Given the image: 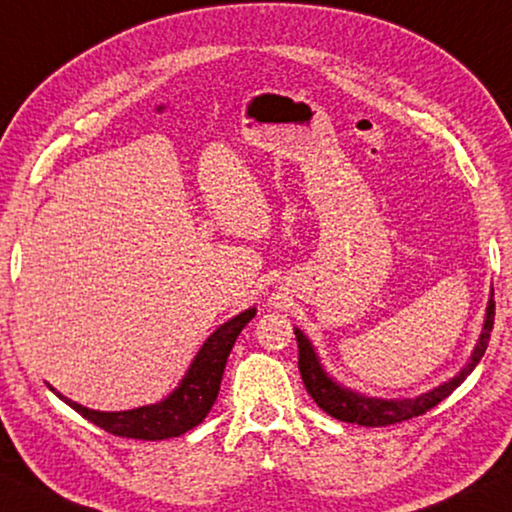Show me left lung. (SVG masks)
<instances>
[{"label":"left lung","mask_w":512,"mask_h":512,"mask_svg":"<svg viewBox=\"0 0 512 512\" xmlns=\"http://www.w3.org/2000/svg\"><path fill=\"white\" fill-rule=\"evenodd\" d=\"M492 297H494V290H490V300H487L481 336H478L474 352H471L467 364L460 368L458 375H453L451 380L442 382L435 389L419 393V396L414 398H371L366 396V393H359L355 389L345 387V384H341L336 377H332L325 371V366H322L313 343L306 338V334L300 327H295L297 348H300V373H302L304 387L309 391V396L316 400L322 412H327L338 421L357 423V426H366V428L391 426V423H400V421L412 419V416L426 414L428 410H432V407L442 403L444 398L451 396V393L467 380V375L478 366V361L483 359L487 343H490L492 325H494Z\"/></svg>","instance_id":"1"}]
</instances>
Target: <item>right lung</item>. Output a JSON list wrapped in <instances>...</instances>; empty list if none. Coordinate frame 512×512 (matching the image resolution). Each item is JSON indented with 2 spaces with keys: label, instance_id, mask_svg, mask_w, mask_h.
<instances>
[{
  "label": "right lung",
  "instance_id": "obj_1",
  "mask_svg": "<svg viewBox=\"0 0 512 512\" xmlns=\"http://www.w3.org/2000/svg\"><path fill=\"white\" fill-rule=\"evenodd\" d=\"M256 316V309L238 313L224 325H219L212 332L201 350L196 352L190 368L178 382V387L162 398L160 403L135 407V410L123 412H100L89 410L75 400L66 398L64 393L57 389L50 391L64 400L66 405L73 407L77 414H82L86 421L96 423L98 428L112 432L116 437H132V439H146V442H155V439H169L180 437L183 432L192 430L194 426L206 419L210 407L215 405L219 384H222V375L226 368V359H229L235 338L247 327V322Z\"/></svg>",
  "mask_w": 512,
  "mask_h": 512
}]
</instances>
